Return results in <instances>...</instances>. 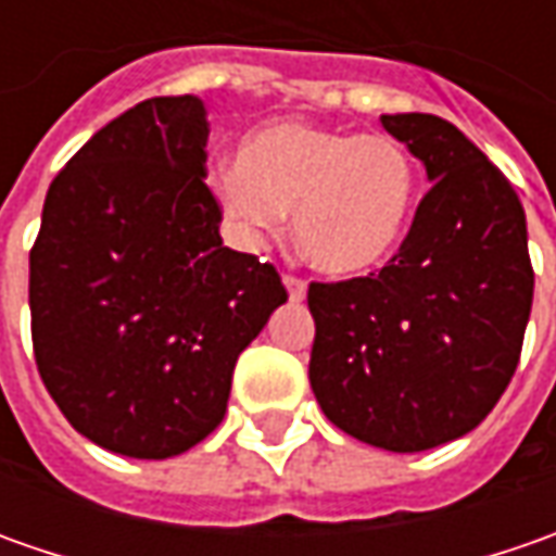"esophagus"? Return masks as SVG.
Returning a JSON list of instances; mask_svg holds the SVG:
<instances>
[{"mask_svg": "<svg viewBox=\"0 0 556 556\" xmlns=\"http://www.w3.org/2000/svg\"><path fill=\"white\" fill-rule=\"evenodd\" d=\"M285 288H288L290 300H296V303L306 296V281L300 275H285Z\"/></svg>", "mask_w": 556, "mask_h": 556, "instance_id": "esophagus-1", "label": "esophagus"}]
</instances>
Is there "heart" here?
<instances>
[{
	"label": "heart",
	"instance_id": "heart-1",
	"mask_svg": "<svg viewBox=\"0 0 556 556\" xmlns=\"http://www.w3.org/2000/svg\"><path fill=\"white\" fill-rule=\"evenodd\" d=\"M213 198L244 238L260 241L293 210L303 253L328 275H362L393 256L417 203V166L393 136L315 123H271L244 139L238 163L210 176Z\"/></svg>",
	"mask_w": 556,
	"mask_h": 556
}]
</instances>
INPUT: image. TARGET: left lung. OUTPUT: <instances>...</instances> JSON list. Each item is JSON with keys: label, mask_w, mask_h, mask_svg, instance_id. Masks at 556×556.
Instances as JSON below:
<instances>
[{"label": "left lung", "mask_w": 556, "mask_h": 556, "mask_svg": "<svg viewBox=\"0 0 556 556\" xmlns=\"http://www.w3.org/2000/svg\"><path fill=\"white\" fill-rule=\"evenodd\" d=\"M380 123L433 185L380 271L309 285V383L343 433L424 452L480 427L507 390L535 271L514 185L458 126L433 114Z\"/></svg>", "instance_id": "obj_1"}]
</instances>
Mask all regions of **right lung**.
Returning a JSON list of instances; mask_svg holds the SVG:
<instances>
[{
	"mask_svg": "<svg viewBox=\"0 0 556 556\" xmlns=\"http://www.w3.org/2000/svg\"><path fill=\"white\" fill-rule=\"evenodd\" d=\"M201 98H148L54 176L30 250V333L76 433L161 460L225 417L238 355L288 300L281 275L223 247Z\"/></svg>",
	"mask_w": 556,
	"mask_h": 556,
	"instance_id": "1",
	"label": "right lung"
}]
</instances>
